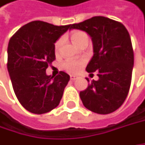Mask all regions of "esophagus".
<instances>
[{
  "instance_id": "esophagus-1",
  "label": "esophagus",
  "mask_w": 145,
  "mask_h": 145,
  "mask_svg": "<svg viewBox=\"0 0 145 145\" xmlns=\"http://www.w3.org/2000/svg\"><path fill=\"white\" fill-rule=\"evenodd\" d=\"M77 79H79V76L78 75H74V74L71 75V80H77Z\"/></svg>"
}]
</instances>
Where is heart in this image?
Masks as SVG:
<instances>
[{"label":"heart","mask_w":145,"mask_h":145,"mask_svg":"<svg viewBox=\"0 0 145 145\" xmlns=\"http://www.w3.org/2000/svg\"><path fill=\"white\" fill-rule=\"evenodd\" d=\"M71 39L74 41V43L78 46H80L83 42H86L89 40L88 35L87 34L83 32V31H74L71 35ZM63 39H59L57 40V42L55 45V50L56 52H58L60 48V46L62 44ZM84 61L82 60H68L66 62L64 63L63 67L69 72L71 73H76L79 71V70L81 68V66L83 65Z\"/></svg>","instance_id":"b5f03b06"}]
</instances>
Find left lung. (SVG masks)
Listing matches in <instances>:
<instances>
[{"mask_svg":"<svg viewBox=\"0 0 145 145\" xmlns=\"http://www.w3.org/2000/svg\"><path fill=\"white\" fill-rule=\"evenodd\" d=\"M71 29L83 31L91 37L94 55L86 71L89 75L97 71L99 77L80 92L83 105L100 114L115 111L128 95L134 66V51L127 29L123 24L104 16L71 25Z\"/></svg>","mask_w":145,"mask_h":145,"instance_id":"8db88e82","label":"left lung"}]
</instances>
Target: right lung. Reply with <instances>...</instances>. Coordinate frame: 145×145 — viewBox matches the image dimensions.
<instances>
[{
    "label": "right lung",
    "instance_id": "1",
    "mask_svg": "<svg viewBox=\"0 0 145 145\" xmlns=\"http://www.w3.org/2000/svg\"><path fill=\"white\" fill-rule=\"evenodd\" d=\"M71 30V25H54L35 20L10 38L7 49V69L14 92L21 105L36 114L58 106L70 75L60 71L55 78L46 69L56 59L55 43Z\"/></svg>",
    "mask_w": 145,
    "mask_h": 145
}]
</instances>
